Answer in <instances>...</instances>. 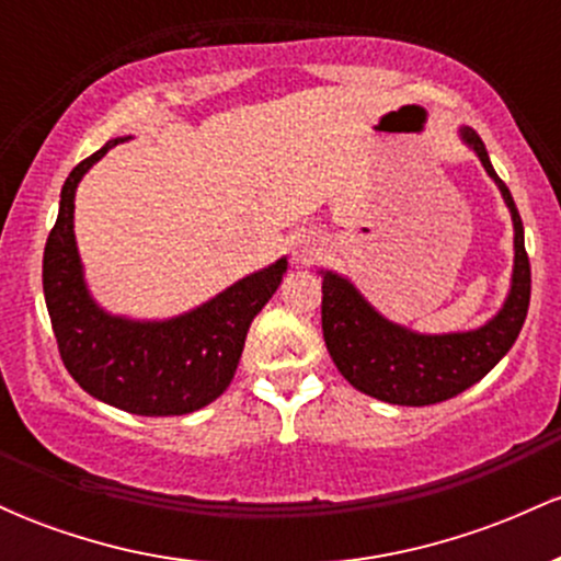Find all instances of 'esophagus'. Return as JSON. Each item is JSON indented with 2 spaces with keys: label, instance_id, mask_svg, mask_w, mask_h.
<instances>
[{
  "label": "esophagus",
  "instance_id": "1",
  "mask_svg": "<svg viewBox=\"0 0 561 561\" xmlns=\"http://www.w3.org/2000/svg\"><path fill=\"white\" fill-rule=\"evenodd\" d=\"M319 253H321V240L313 234V231H308V234H298L293 240V261L295 263L317 261Z\"/></svg>",
  "mask_w": 561,
  "mask_h": 561
}]
</instances>
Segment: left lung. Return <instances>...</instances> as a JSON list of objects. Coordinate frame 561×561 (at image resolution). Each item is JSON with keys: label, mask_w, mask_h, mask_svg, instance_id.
<instances>
[{"label": "left lung", "mask_w": 561, "mask_h": 561, "mask_svg": "<svg viewBox=\"0 0 561 561\" xmlns=\"http://www.w3.org/2000/svg\"><path fill=\"white\" fill-rule=\"evenodd\" d=\"M459 137L499 186L514 227V268L504 306L493 319L467 332L424 334L385 319L351 279L321 268V330L334 366L347 382L377 401L430 405L459 396L480 382L523 330L530 306V261L525 229L512 192L501 182L478 131L459 128Z\"/></svg>", "instance_id": "left-lung-1"}]
</instances>
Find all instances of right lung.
<instances>
[{"instance_id": "right-lung-1", "label": "right lung", "mask_w": 561, "mask_h": 561, "mask_svg": "<svg viewBox=\"0 0 561 561\" xmlns=\"http://www.w3.org/2000/svg\"><path fill=\"white\" fill-rule=\"evenodd\" d=\"M131 137L111 139L81 160L60 192V214L44 248V300L70 377L96 401L139 416H182L214 403L234 379L244 337L287 272V259L221 289L171 319L105 311L83 276L73 231L76 190L96 160Z\"/></svg>"}]
</instances>
